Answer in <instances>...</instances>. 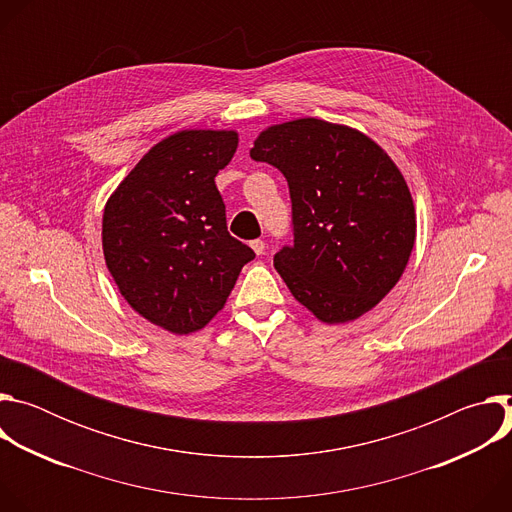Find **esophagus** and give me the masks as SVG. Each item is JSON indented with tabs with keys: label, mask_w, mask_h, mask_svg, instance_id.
Segmentation results:
<instances>
[{
	"label": "esophagus",
	"mask_w": 512,
	"mask_h": 512,
	"mask_svg": "<svg viewBox=\"0 0 512 512\" xmlns=\"http://www.w3.org/2000/svg\"><path fill=\"white\" fill-rule=\"evenodd\" d=\"M251 247H253V251H255L257 255H263V253H265V241H263V239L251 241Z\"/></svg>",
	"instance_id": "1"
}]
</instances>
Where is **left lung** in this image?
I'll return each instance as SVG.
<instances>
[{
	"label": "left lung",
	"mask_w": 512,
	"mask_h": 512,
	"mask_svg": "<svg viewBox=\"0 0 512 512\" xmlns=\"http://www.w3.org/2000/svg\"><path fill=\"white\" fill-rule=\"evenodd\" d=\"M251 158L289 186L294 243L273 265L294 298L326 324L375 308L399 281L417 227L393 160L360 131L314 117L265 129Z\"/></svg>",
	"instance_id": "8db88e82"
}]
</instances>
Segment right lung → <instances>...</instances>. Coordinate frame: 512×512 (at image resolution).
<instances>
[{
  "label": "right lung",
  "mask_w": 512,
  "mask_h": 512,
  "mask_svg": "<svg viewBox=\"0 0 512 512\" xmlns=\"http://www.w3.org/2000/svg\"><path fill=\"white\" fill-rule=\"evenodd\" d=\"M235 131H178L145 154L103 214V253L127 304L174 334L221 310L251 247L231 237L214 178L237 152Z\"/></svg>",
  "instance_id": "add662e5"
}]
</instances>
